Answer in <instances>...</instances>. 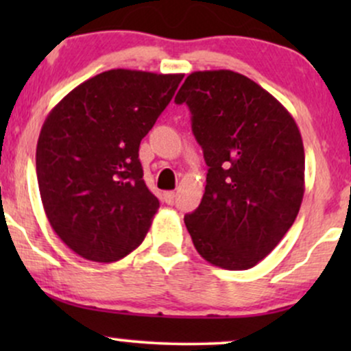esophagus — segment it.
<instances>
[{"label": "esophagus", "mask_w": 351, "mask_h": 351, "mask_svg": "<svg viewBox=\"0 0 351 351\" xmlns=\"http://www.w3.org/2000/svg\"><path fill=\"white\" fill-rule=\"evenodd\" d=\"M175 191H167V193H163V199H165V203H168V204H171L173 201H175Z\"/></svg>", "instance_id": "1"}]
</instances>
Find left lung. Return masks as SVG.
I'll use <instances>...</instances> for the list:
<instances>
[{
  "mask_svg": "<svg viewBox=\"0 0 351 351\" xmlns=\"http://www.w3.org/2000/svg\"><path fill=\"white\" fill-rule=\"evenodd\" d=\"M209 167L198 209L184 216L196 251L245 271L280 243L304 198L305 153L293 117L259 84L232 71L189 74L175 97Z\"/></svg>",
  "mask_w": 351,
  "mask_h": 351,
  "instance_id": "left-lung-1",
  "label": "left lung"
}]
</instances>
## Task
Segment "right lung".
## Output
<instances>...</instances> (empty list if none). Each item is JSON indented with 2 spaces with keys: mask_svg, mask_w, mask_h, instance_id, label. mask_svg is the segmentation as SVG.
<instances>
[{
  "mask_svg": "<svg viewBox=\"0 0 351 351\" xmlns=\"http://www.w3.org/2000/svg\"><path fill=\"white\" fill-rule=\"evenodd\" d=\"M183 74L112 69L71 90L44 120L36 173L51 228L94 263L142 244L160 203L143 181L140 142Z\"/></svg>",
  "mask_w": 351,
  "mask_h": 351,
  "instance_id": "add662e5",
  "label": "right lung"
}]
</instances>
